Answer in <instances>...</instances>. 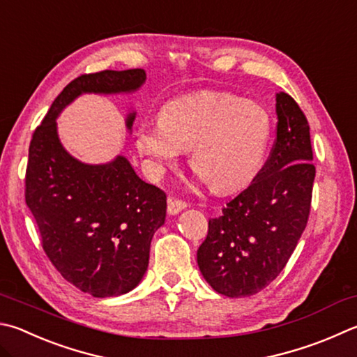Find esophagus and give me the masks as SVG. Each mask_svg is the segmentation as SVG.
<instances>
[{
    "label": "esophagus",
    "mask_w": 357,
    "mask_h": 357,
    "mask_svg": "<svg viewBox=\"0 0 357 357\" xmlns=\"http://www.w3.org/2000/svg\"><path fill=\"white\" fill-rule=\"evenodd\" d=\"M187 207L185 201H181V199H174V198H168V207L167 211L170 215H178L181 211H184Z\"/></svg>",
    "instance_id": "esophagus-1"
}]
</instances>
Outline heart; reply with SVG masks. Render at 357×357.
<instances>
[{"mask_svg":"<svg viewBox=\"0 0 357 357\" xmlns=\"http://www.w3.org/2000/svg\"><path fill=\"white\" fill-rule=\"evenodd\" d=\"M270 139L267 109L213 90L168 101L160 116L135 128V146L153 178L164 176L190 148L192 168L220 193L241 190L257 176Z\"/></svg>","mask_w":357,"mask_h":357,"instance_id":"heart-1","label":"heart"}]
</instances>
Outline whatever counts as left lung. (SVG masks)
Segmentation results:
<instances>
[{"instance_id":"1","label":"left lung","mask_w":357,"mask_h":357,"mask_svg":"<svg viewBox=\"0 0 357 357\" xmlns=\"http://www.w3.org/2000/svg\"><path fill=\"white\" fill-rule=\"evenodd\" d=\"M276 140L252 183L209 220L197 252L201 275L229 298L251 296L286 267L306 228L315 167L309 123L290 95L276 93Z\"/></svg>"}]
</instances>
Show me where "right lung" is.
<instances>
[{"label":"right lung","mask_w":357,"mask_h":357,"mask_svg":"<svg viewBox=\"0 0 357 357\" xmlns=\"http://www.w3.org/2000/svg\"><path fill=\"white\" fill-rule=\"evenodd\" d=\"M145 79L142 68L76 77L53 101L29 145L26 204L43 250L68 282L95 298L128 294L144 280L153 236L165 223L167 197L142 181L121 154L106 164L71 156L56 120L84 93H134ZM135 114L126 115L129 132Z\"/></svg>","instance_id":"add662e5"}]
</instances>
